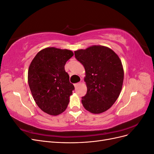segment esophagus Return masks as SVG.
I'll return each instance as SVG.
<instances>
[{
  "instance_id": "34e87169",
  "label": "esophagus",
  "mask_w": 154,
  "mask_h": 154,
  "mask_svg": "<svg viewBox=\"0 0 154 154\" xmlns=\"http://www.w3.org/2000/svg\"><path fill=\"white\" fill-rule=\"evenodd\" d=\"M80 84H81V83H80V82L77 83H76V84H74V87H75V88H76L77 87H78V86L80 85Z\"/></svg>"
}]
</instances>
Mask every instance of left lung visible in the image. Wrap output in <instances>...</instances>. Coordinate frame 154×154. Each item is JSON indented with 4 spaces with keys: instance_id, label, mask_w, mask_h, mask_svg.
Returning <instances> with one entry per match:
<instances>
[{
    "instance_id": "1",
    "label": "left lung",
    "mask_w": 154,
    "mask_h": 154,
    "mask_svg": "<svg viewBox=\"0 0 154 154\" xmlns=\"http://www.w3.org/2000/svg\"><path fill=\"white\" fill-rule=\"evenodd\" d=\"M74 56L85 68L87 91L82 98L84 108L93 114L109 109L119 97L124 71L119 57L111 49L92 45L74 51Z\"/></svg>"
}]
</instances>
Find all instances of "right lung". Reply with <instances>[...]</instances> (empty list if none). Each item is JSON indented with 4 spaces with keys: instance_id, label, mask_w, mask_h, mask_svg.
<instances>
[{
    "instance_id": "obj_1",
    "label": "right lung",
    "mask_w": 154,
    "mask_h": 154,
    "mask_svg": "<svg viewBox=\"0 0 154 154\" xmlns=\"http://www.w3.org/2000/svg\"><path fill=\"white\" fill-rule=\"evenodd\" d=\"M73 55L68 49L47 48L32 60L29 86L36 105L45 113L57 116L67 109L74 87L64 66Z\"/></svg>"
}]
</instances>
